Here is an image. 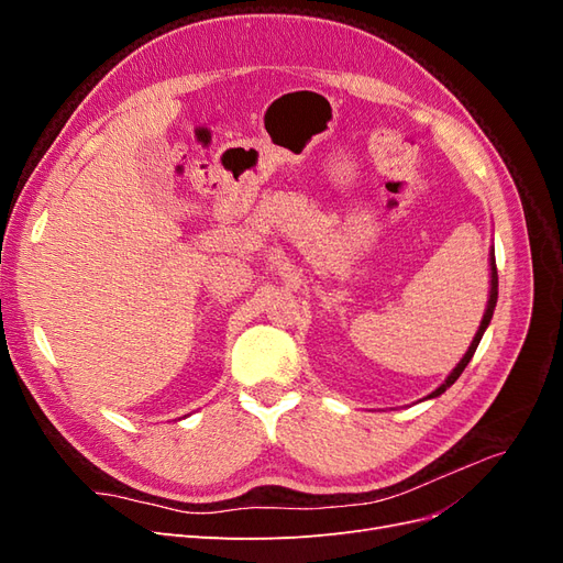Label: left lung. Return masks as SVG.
I'll return each mask as SVG.
<instances>
[{
  "instance_id": "8db88e82",
  "label": "left lung",
  "mask_w": 563,
  "mask_h": 563,
  "mask_svg": "<svg viewBox=\"0 0 563 563\" xmlns=\"http://www.w3.org/2000/svg\"><path fill=\"white\" fill-rule=\"evenodd\" d=\"M496 302H498V267H496V251L490 249V291H488V305H486L484 319H482V323H479V331H476V335H474V340H472V345H470V350L465 352L463 360H460V364L451 371V376H449L444 383H441L428 399H434V397H439V395H444V391H446V389H449V387L460 378V373L465 371V366L470 364V360L474 356L476 347H479V340H482V335H484L486 327L490 323L493 310H496Z\"/></svg>"
}]
</instances>
